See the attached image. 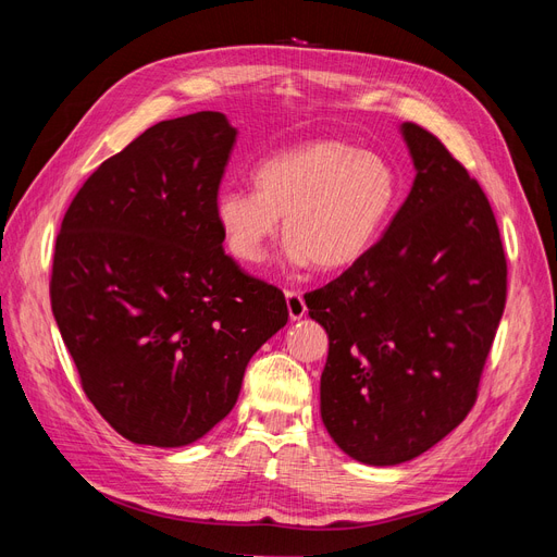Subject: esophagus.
I'll return each instance as SVG.
<instances>
[{
	"label": "esophagus",
	"mask_w": 557,
	"mask_h": 557,
	"mask_svg": "<svg viewBox=\"0 0 557 557\" xmlns=\"http://www.w3.org/2000/svg\"><path fill=\"white\" fill-rule=\"evenodd\" d=\"M285 305H288L290 320H299L301 315H307V305H305V297H301V293L285 290Z\"/></svg>",
	"instance_id": "obj_1"
}]
</instances>
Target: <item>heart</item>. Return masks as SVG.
<instances>
[{
  "instance_id": "1",
  "label": "heart",
  "mask_w": 557,
  "mask_h": 557,
  "mask_svg": "<svg viewBox=\"0 0 557 557\" xmlns=\"http://www.w3.org/2000/svg\"><path fill=\"white\" fill-rule=\"evenodd\" d=\"M399 205V176L385 158L342 139H315L262 160L252 190L218 193L213 215L232 258L256 264L283 218L285 258L344 272L369 256Z\"/></svg>"
}]
</instances>
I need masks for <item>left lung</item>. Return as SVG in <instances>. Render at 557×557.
Listing matches in <instances>:
<instances>
[{"instance_id":"1","label":"left lung","mask_w":557,"mask_h":557,"mask_svg":"<svg viewBox=\"0 0 557 557\" xmlns=\"http://www.w3.org/2000/svg\"><path fill=\"white\" fill-rule=\"evenodd\" d=\"M416 178L358 264L305 295L330 336L320 416L352 460L391 467L471 411L507 301V258L481 185L446 146L401 123Z\"/></svg>"}]
</instances>
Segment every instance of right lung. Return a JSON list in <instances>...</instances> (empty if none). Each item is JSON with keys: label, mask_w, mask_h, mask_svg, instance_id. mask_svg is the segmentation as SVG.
<instances>
[{"label": "right lung", "mask_w": 557, "mask_h": 557, "mask_svg": "<svg viewBox=\"0 0 557 557\" xmlns=\"http://www.w3.org/2000/svg\"><path fill=\"white\" fill-rule=\"evenodd\" d=\"M234 141L218 111L162 121L99 164L64 213L50 307L83 391L134 444L205 436L288 323L283 293L223 250L213 205Z\"/></svg>", "instance_id": "obj_1"}]
</instances>
